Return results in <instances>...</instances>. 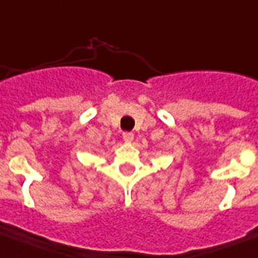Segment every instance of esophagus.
<instances>
[{
  "label": "esophagus",
  "instance_id": "1",
  "mask_svg": "<svg viewBox=\"0 0 258 258\" xmlns=\"http://www.w3.org/2000/svg\"><path fill=\"white\" fill-rule=\"evenodd\" d=\"M122 138H124L125 142H132L134 138V134L131 133V132H124L122 133Z\"/></svg>",
  "mask_w": 258,
  "mask_h": 258
}]
</instances>
